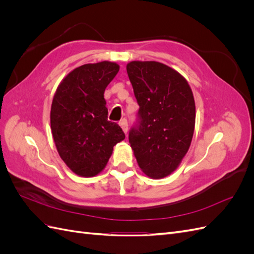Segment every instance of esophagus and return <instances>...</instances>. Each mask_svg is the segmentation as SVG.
<instances>
[{
  "mask_svg": "<svg viewBox=\"0 0 254 254\" xmlns=\"http://www.w3.org/2000/svg\"><path fill=\"white\" fill-rule=\"evenodd\" d=\"M119 124H120V126L122 127L123 131L125 132V134H127V132H128V122H127V120H126V119L121 120Z\"/></svg>",
  "mask_w": 254,
  "mask_h": 254,
  "instance_id": "34e87169",
  "label": "esophagus"
}]
</instances>
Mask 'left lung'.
<instances>
[{
	"label": "left lung",
	"instance_id": "obj_1",
	"mask_svg": "<svg viewBox=\"0 0 254 254\" xmlns=\"http://www.w3.org/2000/svg\"><path fill=\"white\" fill-rule=\"evenodd\" d=\"M126 68L140 106L130 146L146 175L164 178L179 166L193 139V92L181 74L157 61H131Z\"/></svg>",
	"mask_w": 254,
	"mask_h": 254
}]
</instances>
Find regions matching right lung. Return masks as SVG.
<instances>
[{"mask_svg": "<svg viewBox=\"0 0 254 254\" xmlns=\"http://www.w3.org/2000/svg\"><path fill=\"white\" fill-rule=\"evenodd\" d=\"M120 70L110 61L74 68L60 82L51 108V129L60 158L76 175L101 173L113 146L125 139L117 124L108 121L104 93Z\"/></svg>", "mask_w": 254, "mask_h": 254, "instance_id": "1", "label": "right lung"}]
</instances>
